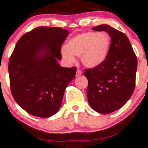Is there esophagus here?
I'll return each instance as SVG.
<instances>
[{
	"mask_svg": "<svg viewBox=\"0 0 148 148\" xmlns=\"http://www.w3.org/2000/svg\"><path fill=\"white\" fill-rule=\"evenodd\" d=\"M82 74H83V73H82V71L79 70V69H77V74H76V76H77V77H79V76L82 75Z\"/></svg>",
	"mask_w": 148,
	"mask_h": 148,
	"instance_id": "obj_1",
	"label": "esophagus"
}]
</instances>
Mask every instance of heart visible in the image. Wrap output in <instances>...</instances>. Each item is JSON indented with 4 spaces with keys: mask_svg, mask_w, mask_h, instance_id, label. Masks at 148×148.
Segmentation results:
<instances>
[{
    "mask_svg": "<svg viewBox=\"0 0 148 148\" xmlns=\"http://www.w3.org/2000/svg\"><path fill=\"white\" fill-rule=\"evenodd\" d=\"M111 47V37L106 32H86L70 38L61 49V55L66 62L76 61L74 56L80 57L84 65L96 67L106 60Z\"/></svg>",
    "mask_w": 148,
    "mask_h": 148,
    "instance_id": "heart-1",
    "label": "heart"
}]
</instances>
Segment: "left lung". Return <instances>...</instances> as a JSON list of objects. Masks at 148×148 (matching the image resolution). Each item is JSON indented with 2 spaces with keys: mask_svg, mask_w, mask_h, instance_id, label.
<instances>
[{
  "mask_svg": "<svg viewBox=\"0 0 148 148\" xmlns=\"http://www.w3.org/2000/svg\"><path fill=\"white\" fill-rule=\"evenodd\" d=\"M105 31L111 37L108 58L102 64L85 70L87 98L97 112L109 114L119 110L129 100L136 84L137 58L128 37L107 24L92 28Z\"/></svg>",
  "mask_w": 148,
  "mask_h": 148,
  "instance_id": "obj_1",
  "label": "left lung"
}]
</instances>
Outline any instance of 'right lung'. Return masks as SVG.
Returning a JSON list of instances; mask_svg holds the SVG:
<instances>
[{
	"label": "right lung",
	"mask_w": 148,
	"mask_h": 148,
	"mask_svg": "<svg viewBox=\"0 0 148 148\" xmlns=\"http://www.w3.org/2000/svg\"><path fill=\"white\" fill-rule=\"evenodd\" d=\"M69 34L60 27H39L19 38L8 64L14 100L27 112L46 118L58 112L77 67H62L61 46Z\"/></svg>",
	"instance_id": "1"
}]
</instances>
